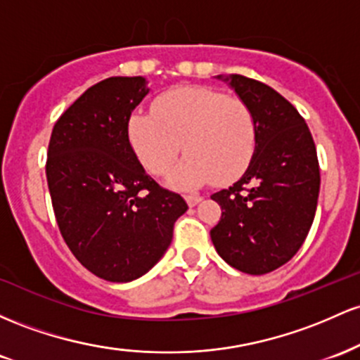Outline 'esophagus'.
Returning a JSON list of instances; mask_svg holds the SVG:
<instances>
[{"mask_svg": "<svg viewBox=\"0 0 360 360\" xmlns=\"http://www.w3.org/2000/svg\"><path fill=\"white\" fill-rule=\"evenodd\" d=\"M187 199V204L191 205V207H193V205H197L199 202H202V197L200 195H187L185 197Z\"/></svg>", "mask_w": 360, "mask_h": 360, "instance_id": "obj_1", "label": "esophagus"}]
</instances>
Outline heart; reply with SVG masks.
Here are the masks:
<instances>
[{"instance_id":"1","label":"heart","mask_w":360,"mask_h":360,"mask_svg":"<svg viewBox=\"0 0 360 360\" xmlns=\"http://www.w3.org/2000/svg\"><path fill=\"white\" fill-rule=\"evenodd\" d=\"M153 114L129 119V141L141 165L153 175H169L175 187L195 188L214 179L231 184L246 172L257 148L255 117L248 105L211 88H179L155 102Z\"/></svg>"}]
</instances>
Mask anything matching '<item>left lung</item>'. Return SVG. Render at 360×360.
Here are the masks:
<instances>
[{
	"label": "left lung",
	"instance_id": "8db88e82",
	"mask_svg": "<svg viewBox=\"0 0 360 360\" xmlns=\"http://www.w3.org/2000/svg\"><path fill=\"white\" fill-rule=\"evenodd\" d=\"M217 79L252 110L257 148L243 176L211 195L223 211L211 240L226 264L262 276L288 264L308 236L320 193L316 148L300 112L274 88L241 75Z\"/></svg>",
	"mask_w": 360,
	"mask_h": 360
}]
</instances>
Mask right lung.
<instances>
[{
	"mask_svg": "<svg viewBox=\"0 0 360 360\" xmlns=\"http://www.w3.org/2000/svg\"><path fill=\"white\" fill-rule=\"evenodd\" d=\"M148 93L143 76L93 84L49 141L46 175L60 234L79 264L108 282L155 267L188 209L144 172L129 141V119Z\"/></svg>",
	"mask_w": 360,
	"mask_h": 360,
	"instance_id": "obj_1",
	"label": "right lung"
}]
</instances>
